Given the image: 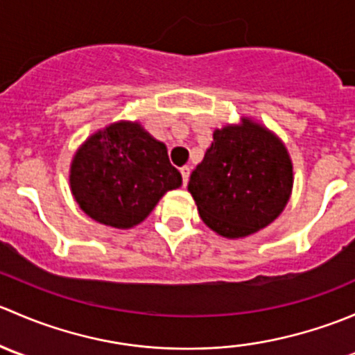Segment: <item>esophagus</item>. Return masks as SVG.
Here are the masks:
<instances>
[{"mask_svg": "<svg viewBox=\"0 0 355 355\" xmlns=\"http://www.w3.org/2000/svg\"><path fill=\"white\" fill-rule=\"evenodd\" d=\"M180 173H182V182H184V187H185V185H187V182H189V175H191V168L182 166Z\"/></svg>", "mask_w": 355, "mask_h": 355, "instance_id": "obj_1", "label": "esophagus"}]
</instances>
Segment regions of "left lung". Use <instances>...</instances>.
Instances as JSON below:
<instances>
[{"instance_id":"left-lung-1","label":"left lung","mask_w":355,"mask_h":355,"mask_svg":"<svg viewBox=\"0 0 355 355\" xmlns=\"http://www.w3.org/2000/svg\"><path fill=\"white\" fill-rule=\"evenodd\" d=\"M292 187L293 164L284 141L241 116L239 123L214 128L187 189L206 227L225 239H244L280 216Z\"/></svg>"}]
</instances>
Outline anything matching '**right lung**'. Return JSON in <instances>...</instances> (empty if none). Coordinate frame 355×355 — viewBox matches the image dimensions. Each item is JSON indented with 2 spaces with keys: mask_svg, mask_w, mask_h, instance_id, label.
<instances>
[{
  "mask_svg": "<svg viewBox=\"0 0 355 355\" xmlns=\"http://www.w3.org/2000/svg\"><path fill=\"white\" fill-rule=\"evenodd\" d=\"M70 191L98 223L128 230L149 216L182 175L141 121L120 120L89 135L70 163Z\"/></svg>",
  "mask_w": 355,
  "mask_h": 355,
  "instance_id": "1",
  "label": "right lung"
}]
</instances>
